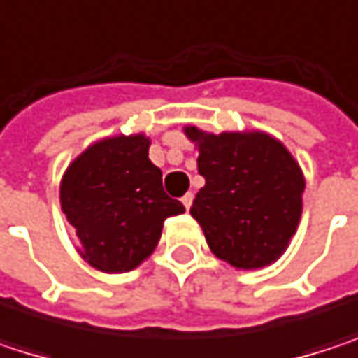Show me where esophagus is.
<instances>
[{
  "instance_id": "obj_1",
  "label": "esophagus",
  "mask_w": 358,
  "mask_h": 358,
  "mask_svg": "<svg viewBox=\"0 0 358 358\" xmlns=\"http://www.w3.org/2000/svg\"><path fill=\"white\" fill-rule=\"evenodd\" d=\"M182 205H184L186 209H190V205H192V192H186V194L182 196Z\"/></svg>"
}]
</instances>
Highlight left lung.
<instances>
[{
    "label": "left lung",
    "instance_id": "1",
    "mask_svg": "<svg viewBox=\"0 0 358 358\" xmlns=\"http://www.w3.org/2000/svg\"><path fill=\"white\" fill-rule=\"evenodd\" d=\"M199 149L196 192L190 215L211 252L236 269H259L288 249L303 213L305 176L292 153L261 130L205 132L184 126Z\"/></svg>",
    "mask_w": 358,
    "mask_h": 358
}]
</instances>
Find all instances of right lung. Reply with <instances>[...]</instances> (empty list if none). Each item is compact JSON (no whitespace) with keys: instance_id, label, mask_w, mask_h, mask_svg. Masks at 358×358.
<instances>
[{"instance_id":"right-lung-1","label":"right lung","mask_w":358,"mask_h":358,"mask_svg":"<svg viewBox=\"0 0 358 358\" xmlns=\"http://www.w3.org/2000/svg\"><path fill=\"white\" fill-rule=\"evenodd\" d=\"M149 145L145 134L101 138L62 176V211L76 230L80 257L99 271L138 267L157 247L164 222L184 213V205L164 192Z\"/></svg>"}]
</instances>
